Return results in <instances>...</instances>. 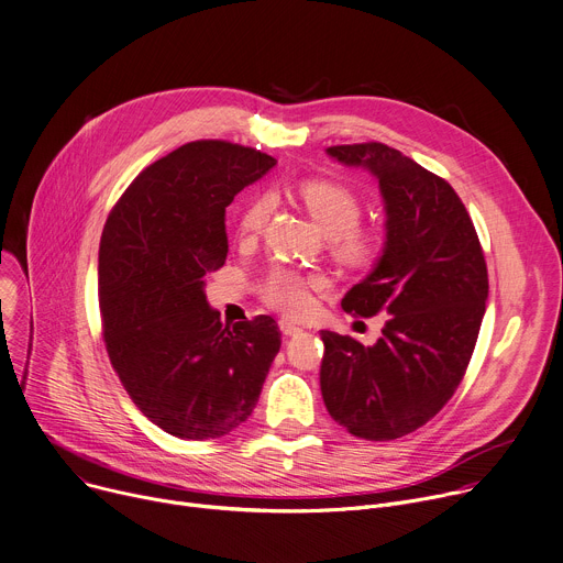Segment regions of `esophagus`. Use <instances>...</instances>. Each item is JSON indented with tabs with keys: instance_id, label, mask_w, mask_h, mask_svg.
<instances>
[{
	"instance_id": "34e87169",
	"label": "esophagus",
	"mask_w": 563,
	"mask_h": 563,
	"mask_svg": "<svg viewBox=\"0 0 563 563\" xmlns=\"http://www.w3.org/2000/svg\"><path fill=\"white\" fill-rule=\"evenodd\" d=\"M279 329H282L284 335H297V333L303 331L301 327H297V324H292V322H288V320H282V322H279Z\"/></svg>"
}]
</instances>
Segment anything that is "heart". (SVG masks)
I'll return each mask as SVG.
<instances>
[{
  "instance_id": "b5f03b06",
  "label": "heart",
  "mask_w": 563,
  "mask_h": 563,
  "mask_svg": "<svg viewBox=\"0 0 563 563\" xmlns=\"http://www.w3.org/2000/svg\"><path fill=\"white\" fill-rule=\"evenodd\" d=\"M299 199L308 214L320 225V230L333 239L335 255L340 262L353 268H362L376 260L380 250V239L373 232L355 228L362 208L360 199L349 190V187L329 180H310L301 185ZM271 212V197L255 199L243 210L239 219V230L243 234L260 232L266 225ZM264 297L271 306L284 310L288 316L308 313L310 301H313L310 299V282L288 268H279L268 277Z\"/></svg>"
}]
</instances>
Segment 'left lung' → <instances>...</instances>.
<instances>
[{"mask_svg":"<svg viewBox=\"0 0 563 563\" xmlns=\"http://www.w3.org/2000/svg\"><path fill=\"white\" fill-rule=\"evenodd\" d=\"M327 154L376 176L385 206L383 253L342 308L389 318L371 346L322 331V398L357 439L394 441L439 413L465 376L485 316V257L463 201L441 176L383 143Z\"/></svg>","mask_w":563,"mask_h":563,"instance_id":"left-lung-1","label":"left lung"}]
</instances>
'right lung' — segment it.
Segmentation results:
<instances>
[{
  "mask_svg": "<svg viewBox=\"0 0 563 563\" xmlns=\"http://www.w3.org/2000/svg\"><path fill=\"white\" fill-rule=\"evenodd\" d=\"M275 165L250 147L187 143L141 172L104 223L107 353L134 405L176 439H219L247 420L282 346L273 318L221 324L206 297L228 257L225 208Z\"/></svg>",
  "mask_w": 563,
  "mask_h": 563,
  "instance_id": "obj_1",
  "label": "right lung"
}]
</instances>
